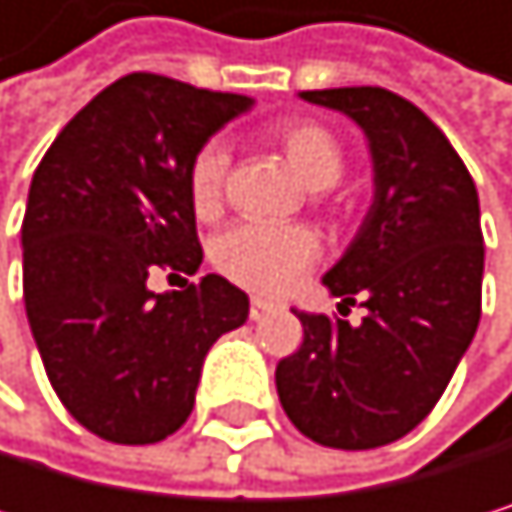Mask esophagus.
<instances>
[{
	"label": "esophagus",
	"mask_w": 512,
	"mask_h": 512,
	"mask_svg": "<svg viewBox=\"0 0 512 512\" xmlns=\"http://www.w3.org/2000/svg\"><path fill=\"white\" fill-rule=\"evenodd\" d=\"M279 310H285L282 304H276V301H264V298H254L251 301V319L258 322V319H264V316H270V313H279Z\"/></svg>",
	"instance_id": "obj_1"
}]
</instances>
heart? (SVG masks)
Returning <instances> with one entry per match:
<instances>
[{
    "mask_svg": "<svg viewBox=\"0 0 512 512\" xmlns=\"http://www.w3.org/2000/svg\"><path fill=\"white\" fill-rule=\"evenodd\" d=\"M273 144L282 150L288 168L307 190H328L344 174V147L325 125L313 119H291L270 131ZM227 171V153L208 144L190 165V202L196 214L211 218L221 208V187ZM319 242L307 227H267L236 224L214 242V264L233 282L282 294L307 273L316 261Z\"/></svg>",
    "mask_w": 512,
    "mask_h": 512,
    "instance_id": "obj_1",
    "label": "heart"
}]
</instances>
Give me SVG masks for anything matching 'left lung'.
<instances>
[{
	"label": "left lung",
	"instance_id": "8db88e82",
	"mask_svg": "<svg viewBox=\"0 0 512 512\" xmlns=\"http://www.w3.org/2000/svg\"><path fill=\"white\" fill-rule=\"evenodd\" d=\"M353 119L371 156V205L322 285L338 310L298 313L304 344L276 365L291 424L328 448H378L415 430L445 393L482 313L479 196L448 137L387 88L301 91Z\"/></svg>",
	"mask_w": 512,
	"mask_h": 512
}]
</instances>
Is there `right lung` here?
<instances>
[{"label": "right lung", "mask_w": 512, "mask_h": 512, "mask_svg": "<svg viewBox=\"0 0 512 512\" xmlns=\"http://www.w3.org/2000/svg\"><path fill=\"white\" fill-rule=\"evenodd\" d=\"M251 107L131 73L67 122L33 174L21 227L30 331L54 393L107 442L181 430L211 344L248 319V294L218 273L162 294L147 276L199 270L190 165Z\"/></svg>", "instance_id": "1"}]
</instances>
